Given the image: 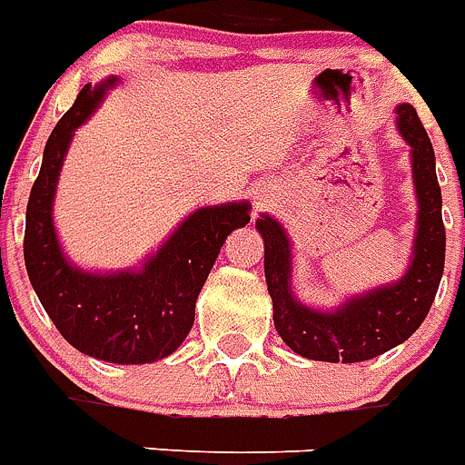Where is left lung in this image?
Listing matches in <instances>:
<instances>
[{
	"label": "left lung",
	"mask_w": 465,
	"mask_h": 465,
	"mask_svg": "<svg viewBox=\"0 0 465 465\" xmlns=\"http://www.w3.org/2000/svg\"><path fill=\"white\" fill-rule=\"evenodd\" d=\"M399 132L411 143L418 194V235L413 263L401 281L352 297L336 312H314L291 292V242L281 223L269 215L256 221L263 237V271L273 300L276 331L297 355L322 362H362L408 341L432 307L441 273L447 232L441 221V189L434 173L432 141L413 105L396 107Z\"/></svg>",
	"instance_id": "obj_1"
}]
</instances>
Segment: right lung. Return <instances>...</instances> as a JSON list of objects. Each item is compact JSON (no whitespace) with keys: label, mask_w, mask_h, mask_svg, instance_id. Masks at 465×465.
Returning a JSON list of instances; mask_svg holds the SVG:
<instances>
[{"label":"right lung","mask_w":465,"mask_h":465,"mask_svg":"<svg viewBox=\"0 0 465 465\" xmlns=\"http://www.w3.org/2000/svg\"><path fill=\"white\" fill-rule=\"evenodd\" d=\"M113 84L114 79L100 88L84 85L72 110L52 129L25 209L24 259L40 304L76 351L117 365H143L177 351L192 331L196 297L225 237L250 223V203L192 213L143 271L98 276L74 269L54 235L52 199L74 129L88 120Z\"/></svg>","instance_id":"obj_1"}]
</instances>
